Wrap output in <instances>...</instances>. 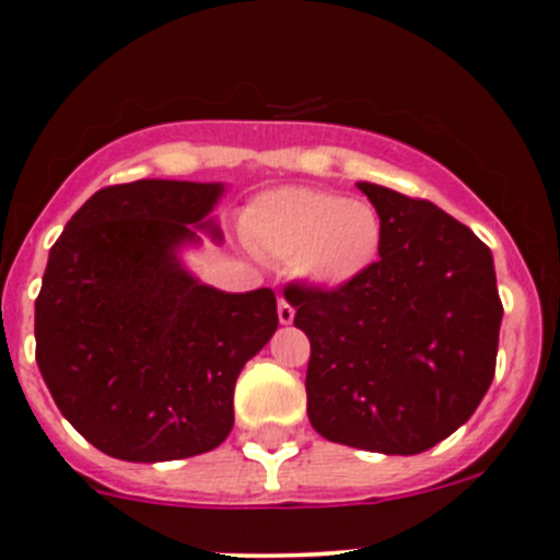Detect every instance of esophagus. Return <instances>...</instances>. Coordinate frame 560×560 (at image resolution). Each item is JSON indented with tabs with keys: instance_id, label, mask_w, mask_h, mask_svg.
Wrapping results in <instances>:
<instances>
[{
	"instance_id": "obj_1",
	"label": "esophagus",
	"mask_w": 560,
	"mask_h": 560,
	"mask_svg": "<svg viewBox=\"0 0 560 560\" xmlns=\"http://www.w3.org/2000/svg\"><path fill=\"white\" fill-rule=\"evenodd\" d=\"M292 319H295V308H292L284 298H279V322L281 325H290Z\"/></svg>"
}]
</instances>
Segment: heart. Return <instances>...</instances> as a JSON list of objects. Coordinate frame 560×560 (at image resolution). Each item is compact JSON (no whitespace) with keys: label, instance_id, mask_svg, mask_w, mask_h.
<instances>
[{"label":"heart","instance_id":"heart-1","mask_svg":"<svg viewBox=\"0 0 560 560\" xmlns=\"http://www.w3.org/2000/svg\"><path fill=\"white\" fill-rule=\"evenodd\" d=\"M244 235L265 257L295 262L312 284L341 287L360 279L380 257L382 219L363 200L281 186L252 202Z\"/></svg>","mask_w":560,"mask_h":560}]
</instances>
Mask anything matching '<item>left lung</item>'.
Listing matches in <instances>:
<instances>
[{
	"instance_id": "1",
	"label": "left lung",
	"mask_w": 560,
	"mask_h": 560,
	"mask_svg": "<svg viewBox=\"0 0 560 560\" xmlns=\"http://www.w3.org/2000/svg\"><path fill=\"white\" fill-rule=\"evenodd\" d=\"M382 219L360 279L284 287L312 341L308 420L327 442L417 455L455 433L495 374L501 306L490 248L433 202L358 184Z\"/></svg>"
}]
</instances>
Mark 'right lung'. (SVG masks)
<instances>
[{
    "label": "right lung",
    "mask_w": 560,
    "mask_h": 560,
    "mask_svg": "<svg viewBox=\"0 0 560 560\" xmlns=\"http://www.w3.org/2000/svg\"><path fill=\"white\" fill-rule=\"evenodd\" d=\"M222 184L105 186L67 222L35 303L37 365L61 415L105 455L178 460L233 431V389L279 327L273 290L230 295L180 268L175 248ZM219 235V233H217Z\"/></svg>",
    "instance_id": "1"
}]
</instances>
